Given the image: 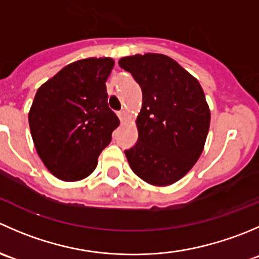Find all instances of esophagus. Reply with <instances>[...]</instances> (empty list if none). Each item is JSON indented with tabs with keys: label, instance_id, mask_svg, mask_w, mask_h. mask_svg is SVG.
<instances>
[{
	"label": "esophagus",
	"instance_id": "34e87169",
	"mask_svg": "<svg viewBox=\"0 0 259 259\" xmlns=\"http://www.w3.org/2000/svg\"><path fill=\"white\" fill-rule=\"evenodd\" d=\"M117 116H119V119H120V121H124L125 120V117H126V111L125 110H121V111H119V113H117Z\"/></svg>",
	"mask_w": 259,
	"mask_h": 259
}]
</instances>
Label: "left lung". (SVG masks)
Instances as JSON below:
<instances>
[{"mask_svg":"<svg viewBox=\"0 0 259 259\" xmlns=\"http://www.w3.org/2000/svg\"><path fill=\"white\" fill-rule=\"evenodd\" d=\"M143 93L139 138L125 150L132 170L149 184L178 182L202 154L210 124L204 91L194 76L161 54L120 59Z\"/></svg>","mask_w":259,"mask_h":259,"instance_id":"8db88e82","label":"left lung"}]
</instances>
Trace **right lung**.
<instances>
[{"mask_svg": "<svg viewBox=\"0 0 259 259\" xmlns=\"http://www.w3.org/2000/svg\"><path fill=\"white\" fill-rule=\"evenodd\" d=\"M110 57L69 64L36 93L28 113L38 156L56 178L76 182L90 176L111 142L119 119L109 108Z\"/></svg>", "mask_w": 259, "mask_h": 259, "instance_id": "1", "label": "right lung"}]
</instances>
